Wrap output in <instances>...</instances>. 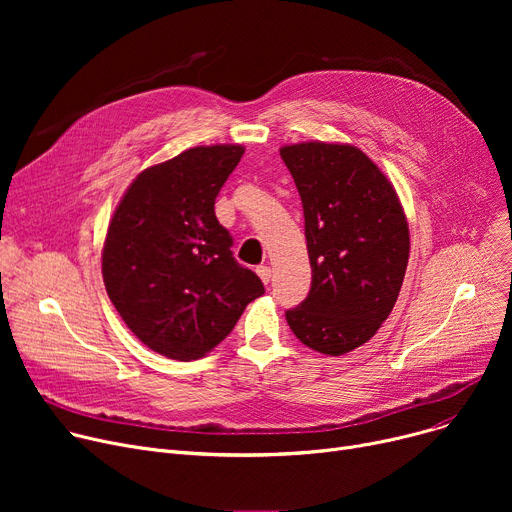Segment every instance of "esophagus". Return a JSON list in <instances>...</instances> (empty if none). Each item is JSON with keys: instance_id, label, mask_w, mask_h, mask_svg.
<instances>
[{"instance_id": "esophagus-1", "label": "esophagus", "mask_w": 512, "mask_h": 512, "mask_svg": "<svg viewBox=\"0 0 512 512\" xmlns=\"http://www.w3.org/2000/svg\"><path fill=\"white\" fill-rule=\"evenodd\" d=\"M257 274H259V278H261L263 284H270V280H272V267L259 265V267H257Z\"/></svg>"}]
</instances>
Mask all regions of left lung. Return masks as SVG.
Segmentation results:
<instances>
[{
  "label": "left lung",
  "mask_w": 512,
  "mask_h": 512,
  "mask_svg": "<svg viewBox=\"0 0 512 512\" xmlns=\"http://www.w3.org/2000/svg\"><path fill=\"white\" fill-rule=\"evenodd\" d=\"M299 188L311 263L307 299L286 311L303 344L344 355L388 319L409 263V224L384 172L353 145L280 149Z\"/></svg>",
  "instance_id": "8db88e82"
}]
</instances>
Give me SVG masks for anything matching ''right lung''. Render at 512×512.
<instances>
[{"mask_svg": "<svg viewBox=\"0 0 512 512\" xmlns=\"http://www.w3.org/2000/svg\"><path fill=\"white\" fill-rule=\"evenodd\" d=\"M242 153L240 145L193 147L147 168L107 228V297L130 332L164 357H203L265 292L232 257V236L213 209Z\"/></svg>", "mask_w": 512, "mask_h": 512, "instance_id": "1", "label": "right lung"}]
</instances>
